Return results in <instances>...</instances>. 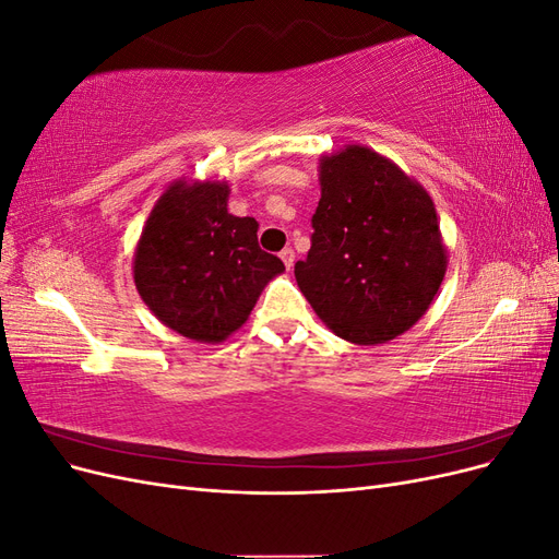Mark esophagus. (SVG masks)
Segmentation results:
<instances>
[{
	"instance_id": "esophagus-1",
	"label": "esophagus",
	"mask_w": 559,
	"mask_h": 559,
	"mask_svg": "<svg viewBox=\"0 0 559 559\" xmlns=\"http://www.w3.org/2000/svg\"><path fill=\"white\" fill-rule=\"evenodd\" d=\"M280 259L284 261L286 270H292V267H294V263H296V251H294L292 247H286V249H282V253H280Z\"/></svg>"
}]
</instances>
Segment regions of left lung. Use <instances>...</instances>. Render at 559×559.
Wrapping results in <instances>:
<instances>
[{
    "mask_svg": "<svg viewBox=\"0 0 559 559\" xmlns=\"http://www.w3.org/2000/svg\"><path fill=\"white\" fill-rule=\"evenodd\" d=\"M319 186L312 247L294 267L300 292L343 341H394L425 317L448 270L433 200L361 144L321 156Z\"/></svg>",
    "mask_w": 559,
    "mask_h": 559,
    "instance_id": "8db88e82",
    "label": "left lung"
}]
</instances>
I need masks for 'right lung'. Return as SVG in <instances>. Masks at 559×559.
<instances>
[{"label":"right lung","mask_w":559,"mask_h":559,"mask_svg":"<svg viewBox=\"0 0 559 559\" xmlns=\"http://www.w3.org/2000/svg\"><path fill=\"white\" fill-rule=\"evenodd\" d=\"M228 181L175 179L156 200L134 249L132 277L160 324L195 343L242 329L284 263L259 247V224L228 212Z\"/></svg>","instance_id":"add662e5"}]
</instances>
